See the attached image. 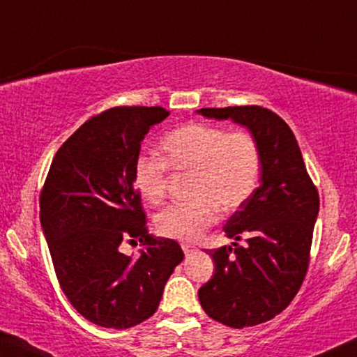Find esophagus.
<instances>
[{"instance_id":"1","label":"esophagus","mask_w":357,"mask_h":357,"mask_svg":"<svg viewBox=\"0 0 357 357\" xmlns=\"http://www.w3.org/2000/svg\"><path fill=\"white\" fill-rule=\"evenodd\" d=\"M181 248H183L184 255H186V256H190L196 251V246L192 243H181Z\"/></svg>"}]
</instances>
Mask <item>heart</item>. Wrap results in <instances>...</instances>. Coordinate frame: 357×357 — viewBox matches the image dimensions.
Wrapping results in <instances>:
<instances>
[{"label":"heart","mask_w":357,"mask_h":357,"mask_svg":"<svg viewBox=\"0 0 357 357\" xmlns=\"http://www.w3.org/2000/svg\"><path fill=\"white\" fill-rule=\"evenodd\" d=\"M160 149L162 158H136L132 181L149 204H161L167 196V167L192 173L190 195L195 199L169 206L156 218V229L179 241L199 238L218 221L220 209L241 208L256 190L263 167L255 135L216 124H183L162 137Z\"/></svg>","instance_id":"b5f03b06"}]
</instances>
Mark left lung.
<instances>
[{"label":"left lung","instance_id":"8db88e82","mask_svg":"<svg viewBox=\"0 0 357 357\" xmlns=\"http://www.w3.org/2000/svg\"><path fill=\"white\" fill-rule=\"evenodd\" d=\"M206 118L246 126L263 154L259 186L225 226L233 246L206 249L213 278L199 287L204 312L234 329L273 319L298 294L309 266L319 195L294 132L261 106L201 108Z\"/></svg>","mask_w":357,"mask_h":357}]
</instances>
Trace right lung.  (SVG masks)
Wrapping results in <instances>:
<instances>
[{
    "label": "right lung",
    "instance_id": "1",
    "mask_svg": "<svg viewBox=\"0 0 357 357\" xmlns=\"http://www.w3.org/2000/svg\"><path fill=\"white\" fill-rule=\"evenodd\" d=\"M160 106H118L93 116L64 141L40 196V220L64 296L84 319L128 329L151 317L183 261L174 239L148 234L132 166ZM124 241L144 243L137 260Z\"/></svg>",
    "mask_w": 357,
    "mask_h": 357
}]
</instances>
